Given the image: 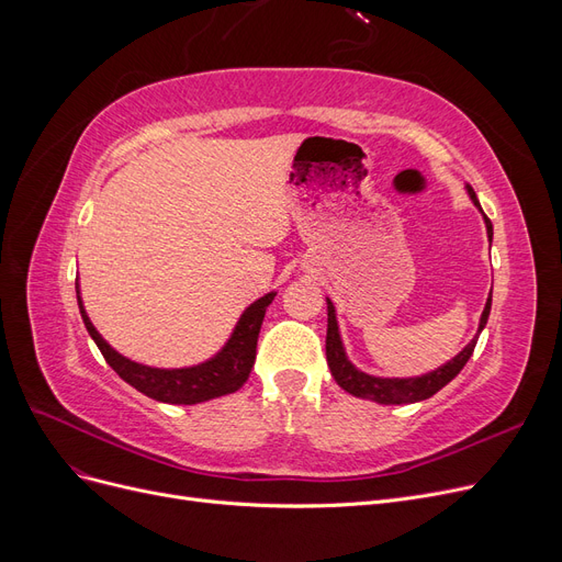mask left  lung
Returning a JSON list of instances; mask_svg holds the SVG:
<instances>
[{
	"instance_id": "8db88e82",
	"label": "left lung",
	"mask_w": 562,
	"mask_h": 562,
	"mask_svg": "<svg viewBox=\"0 0 562 562\" xmlns=\"http://www.w3.org/2000/svg\"><path fill=\"white\" fill-rule=\"evenodd\" d=\"M467 192H469V196L473 201V206L483 213L481 203H479V199H475V192H473L471 184H467ZM483 220H485L487 239L492 241V223H490L485 213H483ZM326 304H328L326 359H328V368L333 372L335 382L342 386L345 391H349V394L356 396V398L375 401V403H382V405H403V403H417V401L431 398L436 391H440L448 382H452L459 375V370H462L467 366V361L471 359V353L475 349V342H479V335L485 328L487 316H490V307H492V293L487 295L485 310L481 314L479 333H475V337L471 339V342L462 351H459L454 359H450L448 363L438 366L431 372H424V375H417V378H378V375H368V372L356 368L349 361L345 342H342V335H339L335 304H333L330 297H326Z\"/></svg>"
}]
</instances>
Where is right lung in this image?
Masks as SVG:
<instances>
[{
	"instance_id": "obj_1",
	"label": "right lung",
	"mask_w": 562,
	"mask_h": 562,
	"mask_svg": "<svg viewBox=\"0 0 562 562\" xmlns=\"http://www.w3.org/2000/svg\"><path fill=\"white\" fill-rule=\"evenodd\" d=\"M75 288H77V304H79V314L83 318V326H87L91 339L98 345L100 353L105 356L110 368L133 389H138L140 394L155 398L159 403H171V405L206 403L220 396L234 394L236 389L244 386L255 363V347H258V335L265 321V312L271 304V300L277 297V293L271 291L255 300L252 304H248L244 314L239 316V321H236L227 342L220 347L211 359L201 361L196 366H184V368H155V366L135 363L126 359L124 353H119L108 339L95 330L87 310H83L79 281L75 283Z\"/></svg>"
}]
</instances>
